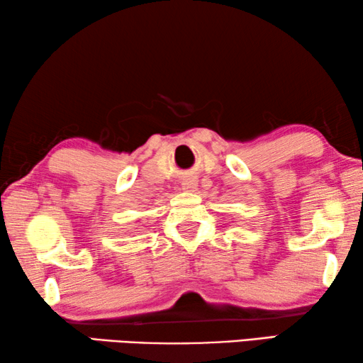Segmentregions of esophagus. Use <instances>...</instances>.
<instances>
[{"instance_id": "esophagus-1", "label": "esophagus", "mask_w": 363, "mask_h": 363, "mask_svg": "<svg viewBox=\"0 0 363 363\" xmlns=\"http://www.w3.org/2000/svg\"><path fill=\"white\" fill-rule=\"evenodd\" d=\"M183 189H186V191H194L196 186H198V182H196V178H185L182 183Z\"/></svg>"}]
</instances>
